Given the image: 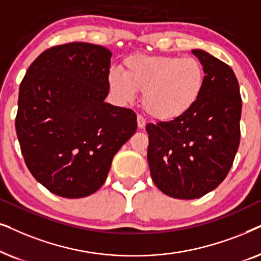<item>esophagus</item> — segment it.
Wrapping results in <instances>:
<instances>
[{
	"label": "esophagus",
	"instance_id": "esophagus-1",
	"mask_svg": "<svg viewBox=\"0 0 261 261\" xmlns=\"http://www.w3.org/2000/svg\"><path fill=\"white\" fill-rule=\"evenodd\" d=\"M137 126L140 128H143L145 126V119L142 116H140V114L137 116Z\"/></svg>",
	"mask_w": 261,
	"mask_h": 261
}]
</instances>
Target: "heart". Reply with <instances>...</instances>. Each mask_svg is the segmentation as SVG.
<instances>
[{"instance_id":"1","label":"heart","mask_w":261,"mask_h":261,"mask_svg":"<svg viewBox=\"0 0 261 261\" xmlns=\"http://www.w3.org/2000/svg\"><path fill=\"white\" fill-rule=\"evenodd\" d=\"M205 72L192 56L134 55L123 63V72L111 70L109 86L118 100L133 102L143 92L142 103L159 120H174L196 105L203 92Z\"/></svg>"}]
</instances>
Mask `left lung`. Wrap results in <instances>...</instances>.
<instances>
[{"instance_id": "obj_1", "label": "left lung", "mask_w": 261, "mask_h": 261, "mask_svg": "<svg viewBox=\"0 0 261 261\" xmlns=\"http://www.w3.org/2000/svg\"><path fill=\"white\" fill-rule=\"evenodd\" d=\"M192 52L205 72L200 98L180 118L145 126L152 181L178 199H194L216 189L240 144L242 100L234 71L205 51Z\"/></svg>"}]
</instances>
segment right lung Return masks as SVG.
Here are the masks:
<instances>
[{
  "mask_svg": "<svg viewBox=\"0 0 261 261\" xmlns=\"http://www.w3.org/2000/svg\"><path fill=\"white\" fill-rule=\"evenodd\" d=\"M111 56L100 45H57L38 56L20 85L15 128L23 159L57 196L96 192L136 133L133 110L105 102Z\"/></svg>",
  "mask_w": 261,
  "mask_h": 261,
  "instance_id": "add662e5",
  "label": "right lung"
}]
</instances>
